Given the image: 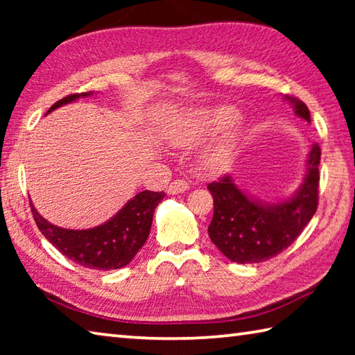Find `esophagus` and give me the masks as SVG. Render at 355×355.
Returning a JSON list of instances; mask_svg holds the SVG:
<instances>
[{
    "label": "esophagus",
    "mask_w": 355,
    "mask_h": 355,
    "mask_svg": "<svg viewBox=\"0 0 355 355\" xmlns=\"http://www.w3.org/2000/svg\"><path fill=\"white\" fill-rule=\"evenodd\" d=\"M188 189H189V183L183 178H178V180H173V182L169 184L167 192H169V194H182V192Z\"/></svg>",
    "instance_id": "esophagus-1"
}]
</instances>
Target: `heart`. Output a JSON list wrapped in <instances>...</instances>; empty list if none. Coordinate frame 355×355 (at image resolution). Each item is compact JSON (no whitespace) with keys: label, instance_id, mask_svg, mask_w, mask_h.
Segmentation results:
<instances>
[{"label":"heart","instance_id":"b5f03b06","mask_svg":"<svg viewBox=\"0 0 355 355\" xmlns=\"http://www.w3.org/2000/svg\"><path fill=\"white\" fill-rule=\"evenodd\" d=\"M236 119V111L228 106L205 107L196 112L182 128L173 131L171 135L172 142L175 146L191 148L205 141L207 137L218 135L225 130ZM238 131L230 130L216 141L211 147H208L200 156V164L209 173L225 172L233 164L238 152Z\"/></svg>","mask_w":355,"mask_h":355}]
</instances>
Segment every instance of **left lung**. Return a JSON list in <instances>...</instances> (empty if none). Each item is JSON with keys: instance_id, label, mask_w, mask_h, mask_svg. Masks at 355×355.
I'll return each instance as SVG.
<instances>
[{"instance_id": "obj_1", "label": "left lung", "mask_w": 355, "mask_h": 355, "mask_svg": "<svg viewBox=\"0 0 355 355\" xmlns=\"http://www.w3.org/2000/svg\"><path fill=\"white\" fill-rule=\"evenodd\" d=\"M294 114L310 122L304 101L285 95ZM321 148L313 144L307 155L304 180L288 199L269 203L239 188L230 175L209 183L214 213L208 235L216 248L235 263H261L280 254L296 241L318 208Z\"/></svg>"}]
</instances>
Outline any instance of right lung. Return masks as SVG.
I'll use <instances>...</instances> for the list:
<instances>
[{
    "mask_svg": "<svg viewBox=\"0 0 355 355\" xmlns=\"http://www.w3.org/2000/svg\"><path fill=\"white\" fill-rule=\"evenodd\" d=\"M92 94L94 92L67 95L56 101L48 112ZM164 192L142 191L125 203V207L110 220L87 230H69V228L51 224L37 213L33 202L31 211L42 235L69 260L89 269L110 271V269L127 266L146 244L155 208L164 199Z\"/></svg>",
    "mask_w": 355,
    "mask_h": 355,
    "instance_id": "obj_1",
    "label": "right lung"
}]
</instances>
